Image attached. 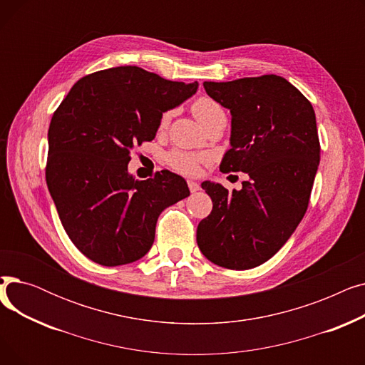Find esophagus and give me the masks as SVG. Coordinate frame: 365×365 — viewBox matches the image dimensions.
Wrapping results in <instances>:
<instances>
[{"mask_svg":"<svg viewBox=\"0 0 365 365\" xmlns=\"http://www.w3.org/2000/svg\"><path fill=\"white\" fill-rule=\"evenodd\" d=\"M187 187L190 192H197V190H200V185L195 180H187Z\"/></svg>","mask_w":365,"mask_h":365,"instance_id":"obj_1","label":"esophagus"}]
</instances>
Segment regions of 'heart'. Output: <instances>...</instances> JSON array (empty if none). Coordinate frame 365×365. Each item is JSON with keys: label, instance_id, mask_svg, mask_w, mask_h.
I'll list each match as a JSON object with an SVG mask.
<instances>
[{"label": "heart", "instance_id": "1", "mask_svg": "<svg viewBox=\"0 0 365 365\" xmlns=\"http://www.w3.org/2000/svg\"><path fill=\"white\" fill-rule=\"evenodd\" d=\"M190 109H192V113L195 115V118L200 121L202 127H205L208 123H212L216 118L226 117L220 103H217L216 101L210 98H198L192 103V108ZM170 117H171V112L163 113L161 121H160L161 128L167 127ZM165 161L171 168H175L179 173H183V175H194V173L198 171L202 157L197 155V153H190L185 150H171L167 153Z\"/></svg>", "mask_w": 365, "mask_h": 365}]
</instances>
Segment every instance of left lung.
Returning <instances> with one entry per match:
<instances>
[{
    "mask_svg": "<svg viewBox=\"0 0 365 365\" xmlns=\"http://www.w3.org/2000/svg\"><path fill=\"white\" fill-rule=\"evenodd\" d=\"M204 88L232 115L220 171L250 179L232 192L202 182L213 210L200 222L197 242L215 264L252 269L279 250L308 210L321 150L315 112L293 84L272 73L205 81Z\"/></svg>",
    "mask_w": 365,
    "mask_h": 365,
    "instance_id": "obj_1",
    "label": "left lung"
}]
</instances>
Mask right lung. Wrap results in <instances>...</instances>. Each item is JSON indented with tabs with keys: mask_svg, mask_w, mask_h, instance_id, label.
Returning a JSON list of instances; mask_svg holds the SVG:
<instances>
[{
	"mask_svg": "<svg viewBox=\"0 0 365 365\" xmlns=\"http://www.w3.org/2000/svg\"><path fill=\"white\" fill-rule=\"evenodd\" d=\"M198 83L161 78L139 66L86 75L53 113L46 180L71 241L90 260L120 266L143 257L164 208L189 197L168 170L134 180L130 152L155 138L163 113Z\"/></svg>",
	"mask_w": 365,
	"mask_h": 365,
	"instance_id": "right-lung-1",
	"label": "right lung"
}]
</instances>
